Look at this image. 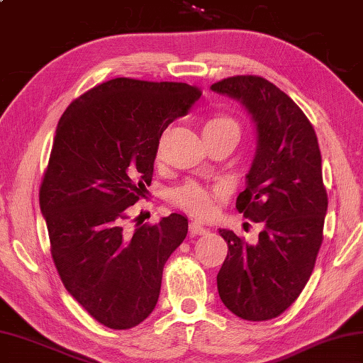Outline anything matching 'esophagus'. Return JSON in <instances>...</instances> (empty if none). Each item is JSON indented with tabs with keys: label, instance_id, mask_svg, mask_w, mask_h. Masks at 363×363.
<instances>
[{
	"label": "esophagus",
	"instance_id": "obj_1",
	"mask_svg": "<svg viewBox=\"0 0 363 363\" xmlns=\"http://www.w3.org/2000/svg\"><path fill=\"white\" fill-rule=\"evenodd\" d=\"M189 232H190V235H203V233H208V228L204 227L201 222L192 220L189 223Z\"/></svg>",
	"mask_w": 363,
	"mask_h": 363
}]
</instances>
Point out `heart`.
Masks as SVG:
<instances>
[{"label": "heart", "mask_w": 363, "mask_h": 363, "mask_svg": "<svg viewBox=\"0 0 363 363\" xmlns=\"http://www.w3.org/2000/svg\"><path fill=\"white\" fill-rule=\"evenodd\" d=\"M240 125L230 116H214L209 117L203 125V136L204 138H214V136H223L230 135L240 140ZM162 152V141L159 143V149L157 154L160 157ZM222 192L219 189H206L196 182H187L184 186L177 187L171 192V201L176 208H179L186 213L194 216H208L213 211L214 200L220 199Z\"/></svg>", "instance_id": "obj_1"}]
</instances>
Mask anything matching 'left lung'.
Instances as JSON below:
<instances>
[{
	"mask_svg": "<svg viewBox=\"0 0 363 363\" xmlns=\"http://www.w3.org/2000/svg\"><path fill=\"white\" fill-rule=\"evenodd\" d=\"M211 90L241 101L255 125V157L236 209L263 222L254 242L219 230L228 254L217 291L238 318L268 320L298 298L324 240L328 200L318 136L292 98L267 79L233 76Z\"/></svg>",
	"mask_w": 363,
	"mask_h": 363,
	"instance_id": "left-lung-1",
	"label": "left lung"
}]
</instances>
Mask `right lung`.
<instances>
[{"label": "right lung", "instance_id": "add662e5", "mask_svg": "<svg viewBox=\"0 0 363 363\" xmlns=\"http://www.w3.org/2000/svg\"><path fill=\"white\" fill-rule=\"evenodd\" d=\"M201 90L184 82L117 77L72 101L58 121L39 206L63 286L91 318L114 330L154 311L163 267L187 235L182 214L125 230L144 196L159 140Z\"/></svg>", "mask_w": 363, "mask_h": 363}]
</instances>
